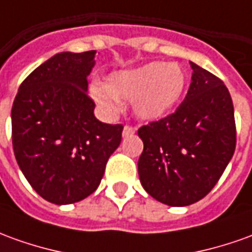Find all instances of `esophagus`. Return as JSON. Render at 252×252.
I'll return each instance as SVG.
<instances>
[{"label":"esophagus","instance_id":"esophagus-1","mask_svg":"<svg viewBox=\"0 0 252 252\" xmlns=\"http://www.w3.org/2000/svg\"><path fill=\"white\" fill-rule=\"evenodd\" d=\"M136 132V128L132 126H124V129H123V136L126 138V136H132L133 133Z\"/></svg>","mask_w":252,"mask_h":252}]
</instances>
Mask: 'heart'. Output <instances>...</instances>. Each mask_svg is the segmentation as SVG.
<instances>
[{
	"instance_id": "1",
	"label": "heart",
	"mask_w": 252,
	"mask_h": 252,
	"mask_svg": "<svg viewBox=\"0 0 252 252\" xmlns=\"http://www.w3.org/2000/svg\"><path fill=\"white\" fill-rule=\"evenodd\" d=\"M187 86V73L175 63H150L136 69L119 71L108 77L106 86L95 84L91 93L96 103L116 113L117 99L132 101L135 114L143 120H156L180 101Z\"/></svg>"
}]
</instances>
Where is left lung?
I'll use <instances>...</instances> for the list:
<instances>
[{
    "label": "left lung",
    "mask_w": 252,
    "mask_h": 252,
    "mask_svg": "<svg viewBox=\"0 0 252 252\" xmlns=\"http://www.w3.org/2000/svg\"><path fill=\"white\" fill-rule=\"evenodd\" d=\"M192 82L173 113L138 129L139 179L154 199L188 206L217 184L236 149L235 110L224 82L191 63Z\"/></svg>",
    "instance_id": "left-lung-1"
}]
</instances>
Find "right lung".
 <instances>
[{"instance_id":"1","label":"right lung","mask_w":252,"mask_h":252,"mask_svg":"<svg viewBox=\"0 0 252 252\" xmlns=\"http://www.w3.org/2000/svg\"><path fill=\"white\" fill-rule=\"evenodd\" d=\"M95 56L56 54L23 80L12 106L16 161L36 193L56 205L94 192L121 142L123 124L96 120L87 94Z\"/></svg>"}]
</instances>
